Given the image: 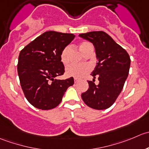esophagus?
<instances>
[{
	"label": "esophagus",
	"instance_id": "esophagus-1",
	"mask_svg": "<svg viewBox=\"0 0 149 149\" xmlns=\"http://www.w3.org/2000/svg\"><path fill=\"white\" fill-rule=\"evenodd\" d=\"M74 81L75 83H77V82L78 81H79V79H78L77 78H74Z\"/></svg>",
	"mask_w": 149,
	"mask_h": 149
}]
</instances>
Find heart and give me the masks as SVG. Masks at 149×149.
Returning <instances> with one entry per match:
<instances>
[{
  "mask_svg": "<svg viewBox=\"0 0 149 149\" xmlns=\"http://www.w3.org/2000/svg\"><path fill=\"white\" fill-rule=\"evenodd\" d=\"M89 42H82L79 45V49L82 53L87 48ZM70 51V47L67 46L64 48L61 54V61L63 64H66L69 61V53ZM90 70V67L88 64H70L67 68V74L70 76L75 77H81L85 75Z\"/></svg>",
  "mask_w": 149,
  "mask_h": 149,
  "instance_id": "1",
  "label": "heart"
}]
</instances>
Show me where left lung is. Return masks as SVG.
Wrapping results in <instances>:
<instances>
[{
	"mask_svg": "<svg viewBox=\"0 0 149 149\" xmlns=\"http://www.w3.org/2000/svg\"><path fill=\"white\" fill-rule=\"evenodd\" d=\"M79 36L93 44L98 60L91 74L94 79L88 82L89 88L81 95L82 100L94 109L109 108L121 93L129 74V54L103 31L82 33ZM95 77L100 81L98 85L94 82Z\"/></svg>",
	"mask_w": 149,
	"mask_h": 149,
	"instance_id": "1",
	"label": "left lung"
}]
</instances>
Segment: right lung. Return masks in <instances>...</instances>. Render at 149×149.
Returning <instances> with one entry per match:
<instances>
[{"instance_id": "1", "label": "right lung", "mask_w": 149, "mask_h": 149, "mask_svg": "<svg viewBox=\"0 0 149 149\" xmlns=\"http://www.w3.org/2000/svg\"><path fill=\"white\" fill-rule=\"evenodd\" d=\"M75 35L48 31L35 38L20 51L17 71L26 100L42 110L56 107L74 78L57 79L64 74L61 54Z\"/></svg>"}]
</instances>
